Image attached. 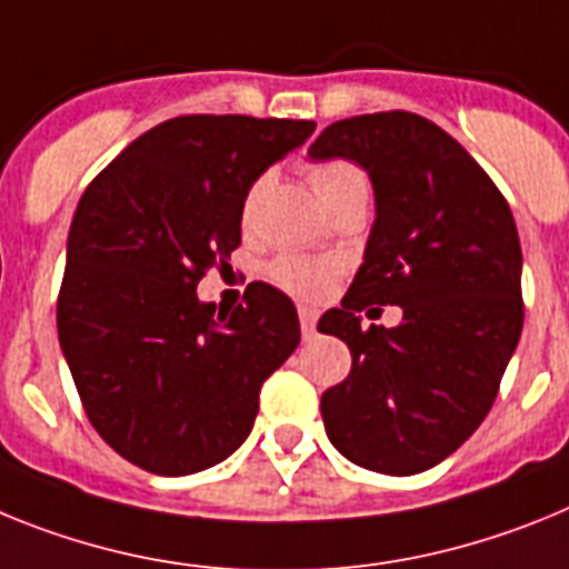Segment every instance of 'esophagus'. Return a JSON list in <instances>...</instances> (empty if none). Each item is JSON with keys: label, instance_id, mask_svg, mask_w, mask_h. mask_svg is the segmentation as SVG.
Returning a JSON list of instances; mask_svg holds the SVG:
<instances>
[{"label": "esophagus", "instance_id": "1", "mask_svg": "<svg viewBox=\"0 0 569 569\" xmlns=\"http://www.w3.org/2000/svg\"><path fill=\"white\" fill-rule=\"evenodd\" d=\"M298 315H300V329H303V335L306 338H312L315 323H318V312H315L312 306H300Z\"/></svg>", "mask_w": 569, "mask_h": 569}]
</instances>
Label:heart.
Returning <instances> with one entry per match:
<instances>
[{"mask_svg":"<svg viewBox=\"0 0 569 569\" xmlns=\"http://www.w3.org/2000/svg\"><path fill=\"white\" fill-rule=\"evenodd\" d=\"M309 182H312L315 194L320 197V202H329L340 194H349V191H369L367 186V177L360 168H355L352 162H343V160H332V162H320V166L309 168ZM263 191V182H254L246 197V217L251 214L254 209L257 197ZM338 271L340 266L335 260H315V257H298V254H289V257H280L274 260L271 266V278L278 280L283 289L295 291L300 298H323L326 291L332 289L335 280H338Z\"/></svg>","mask_w":569,"mask_h":569,"instance_id":"heart-1","label":"heart"}]
</instances>
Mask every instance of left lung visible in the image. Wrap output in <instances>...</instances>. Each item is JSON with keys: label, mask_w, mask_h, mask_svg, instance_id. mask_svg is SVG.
Here are the masks:
<instances>
[{"label": "left lung", "mask_w": 569, "mask_h": 569, "mask_svg": "<svg viewBox=\"0 0 569 569\" xmlns=\"http://www.w3.org/2000/svg\"><path fill=\"white\" fill-rule=\"evenodd\" d=\"M309 157L355 162L375 191L363 263L318 323L352 352L349 378L320 398L326 435L358 467L415 476L481 427L516 352V220L461 142L418 113L332 122ZM369 302L401 305L405 320L363 330L357 312Z\"/></svg>", "instance_id": "obj_1"}]
</instances>
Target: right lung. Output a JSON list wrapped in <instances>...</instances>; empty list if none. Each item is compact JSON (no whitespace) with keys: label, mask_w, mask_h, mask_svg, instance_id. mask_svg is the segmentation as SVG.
<instances>
[{"label":"right lung","mask_w":569,"mask_h":569,"mask_svg":"<svg viewBox=\"0 0 569 569\" xmlns=\"http://www.w3.org/2000/svg\"><path fill=\"white\" fill-rule=\"evenodd\" d=\"M309 120L191 113L137 137L91 182L68 231L59 346L88 421L126 461L191 476L249 438L260 387L300 343L269 283L217 312L197 283L240 246L249 189Z\"/></svg>","instance_id":"right-lung-1"}]
</instances>
